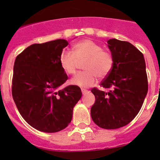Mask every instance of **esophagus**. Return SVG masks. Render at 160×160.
Segmentation results:
<instances>
[{
	"label": "esophagus",
	"mask_w": 160,
	"mask_h": 160,
	"mask_svg": "<svg viewBox=\"0 0 160 160\" xmlns=\"http://www.w3.org/2000/svg\"><path fill=\"white\" fill-rule=\"evenodd\" d=\"M81 91H82V93H83V95L86 94V93H89V91H88V90H84V89H82V90H81Z\"/></svg>",
	"instance_id": "obj_1"
}]
</instances>
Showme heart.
Wrapping results in <instances>:
<instances>
[{
    "label": "heart",
    "mask_w": 160,
    "mask_h": 160,
    "mask_svg": "<svg viewBox=\"0 0 160 160\" xmlns=\"http://www.w3.org/2000/svg\"><path fill=\"white\" fill-rule=\"evenodd\" d=\"M72 52L63 50L59 56V64L64 72L72 75L77 71L79 62H83L86 71L78 72L71 80L73 85L81 88L93 86L98 78H104L112 69L113 57L110 52L103 50L98 43L90 39H84L76 43Z\"/></svg>",
    "instance_id": "b5f03b06"
}]
</instances>
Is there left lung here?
Segmentation results:
<instances>
[{"label": "left lung", "instance_id": "obj_1", "mask_svg": "<svg viewBox=\"0 0 160 160\" xmlns=\"http://www.w3.org/2000/svg\"><path fill=\"white\" fill-rule=\"evenodd\" d=\"M108 46L114 63L101 85L110 90H91L95 103L90 114L99 127L115 129L128 125L139 112L147 94L148 79L143 54L133 45L112 38Z\"/></svg>", "mask_w": 160, "mask_h": 160}]
</instances>
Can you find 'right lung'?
<instances>
[{"label":"right lung","instance_id":"right-lung-1","mask_svg":"<svg viewBox=\"0 0 160 160\" xmlns=\"http://www.w3.org/2000/svg\"><path fill=\"white\" fill-rule=\"evenodd\" d=\"M67 46L65 39L31 45L14 61L13 99L25 122L41 132L67 128L81 98V90L76 85L59 89L68 79L59 60Z\"/></svg>","mask_w":160,"mask_h":160}]
</instances>
